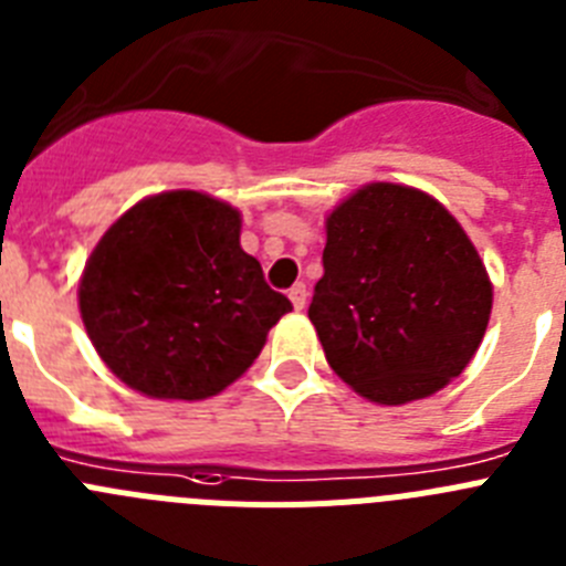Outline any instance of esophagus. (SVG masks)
<instances>
[{"label":"esophagus","instance_id":"34e87169","mask_svg":"<svg viewBox=\"0 0 566 566\" xmlns=\"http://www.w3.org/2000/svg\"><path fill=\"white\" fill-rule=\"evenodd\" d=\"M306 294L308 292H306V286H303V283H294V286L289 289V300H292V306L297 308V312L306 306Z\"/></svg>","mask_w":566,"mask_h":566}]
</instances>
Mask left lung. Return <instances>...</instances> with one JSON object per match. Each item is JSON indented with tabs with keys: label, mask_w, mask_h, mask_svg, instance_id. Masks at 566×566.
Segmentation results:
<instances>
[{
	"label": "left lung",
	"mask_w": 566,
	"mask_h": 566,
	"mask_svg": "<svg viewBox=\"0 0 566 566\" xmlns=\"http://www.w3.org/2000/svg\"><path fill=\"white\" fill-rule=\"evenodd\" d=\"M490 308L476 247L431 195L368 184L326 218L308 319L359 397L405 405L437 394L473 359Z\"/></svg>",
	"instance_id": "obj_1"
}]
</instances>
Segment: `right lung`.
<instances>
[{
  "mask_svg": "<svg viewBox=\"0 0 566 566\" xmlns=\"http://www.w3.org/2000/svg\"><path fill=\"white\" fill-rule=\"evenodd\" d=\"M87 337L109 371L153 399L232 385L292 312L240 249V212L195 189L149 195L104 232L78 283Z\"/></svg>",
  "mask_w": 566,
  "mask_h": 566,
  "instance_id": "right-lung-1",
  "label": "right lung"
}]
</instances>
